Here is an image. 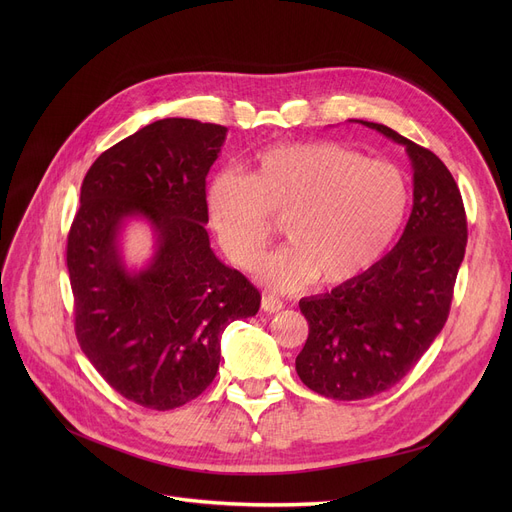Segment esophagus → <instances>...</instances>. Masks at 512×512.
<instances>
[{"instance_id":"obj_1","label":"esophagus","mask_w":512,"mask_h":512,"mask_svg":"<svg viewBox=\"0 0 512 512\" xmlns=\"http://www.w3.org/2000/svg\"><path fill=\"white\" fill-rule=\"evenodd\" d=\"M282 307H284V303L278 297H274V294H263L261 297V309L265 313H278Z\"/></svg>"}]
</instances>
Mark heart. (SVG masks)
<instances>
[{"mask_svg": "<svg viewBox=\"0 0 512 512\" xmlns=\"http://www.w3.org/2000/svg\"><path fill=\"white\" fill-rule=\"evenodd\" d=\"M402 172L334 141L284 143L259 151L251 174L224 170L207 186L209 226L226 255L255 270L274 220L288 238L261 278L274 290L353 282L378 261L405 220Z\"/></svg>", "mask_w": 512, "mask_h": 512, "instance_id": "heart-1", "label": "heart"}]
</instances>
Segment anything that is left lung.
I'll return each instance as SVG.
<instances>
[{
	"label": "left lung",
	"instance_id": "1",
	"mask_svg": "<svg viewBox=\"0 0 512 512\" xmlns=\"http://www.w3.org/2000/svg\"><path fill=\"white\" fill-rule=\"evenodd\" d=\"M407 149L413 211L396 247L353 282L301 299L309 336L297 357L307 388L361 400L398 384L442 332L467 247V218L442 159L396 130L357 120Z\"/></svg>",
	"mask_w": 512,
	"mask_h": 512
}]
</instances>
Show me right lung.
Instances as JSON below:
<instances>
[{"instance_id":"right-lung-1","label":"right lung","mask_w":512,"mask_h":512,"mask_svg":"<svg viewBox=\"0 0 512 512\" xmlns=\"http://www.w3.org/2000/svg\"><path fill=\"white\" fill-rule=\"evenodd\" d=\"M226 132L157 120L103 151L80 186L66 249L76 338L101 378L145 409L197 398L218 373L226 326L259 311V290L215 257L205 230V178ZM134 217L156 238L141 271L119 249Z\"/></svg>"}]
</instances>
